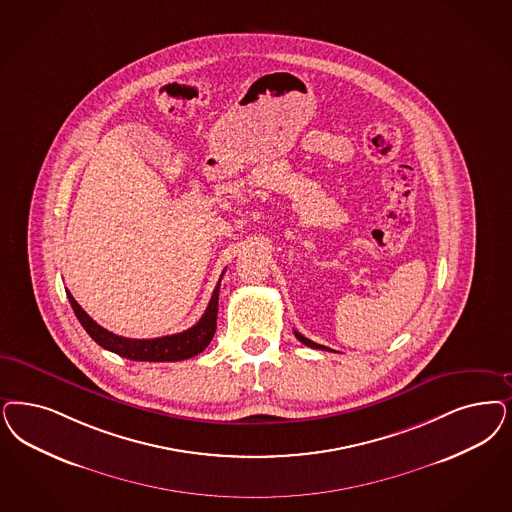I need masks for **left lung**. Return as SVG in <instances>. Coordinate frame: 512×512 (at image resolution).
<instances>
[{"label": "left lung", "mask_w": 512, "mask_h": 512, "mask_svg": "<svg viewBox=\"0 0 512 512\" xmlns=\"http://www.w3.org/2000/svg\"><path fill=\"white\" fill-rule=\"evenodd\" d=\"M295 336L299 338L300 342H302L304 346H310V348H316V350H329V348H325V346H321V344H316V342H312L310 338H306V336L300 335V333H297V331H295Z\"/></svg>", "instance_id": "left-lung-1"}]
</instances>
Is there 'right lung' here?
<instances>
[{
    "mask_svg": "<svg viewBox=\"0 0 512 512\" xmlns=\"http://www.w3.org/2000/svg\"><path fill=\"white\" fill-rule=\"evenodd\" d=\"M223 274H225V270H223ZM223 274H221V278H223ZM221 278L213 289L212 299H210L204 316L196 325L183 333H177V335L160 336V338H149V340L113 335L111 331H107L90 318L89 314L77 304V300L73 299L70 291H66V295L70 299L75 316L81 321V325L85 327L90 338L109 352L117 353L130 361H183V359H189V357L204 352L208 348V344L212 342L215 327H217Z\"/></svg>",
    "mask_w": 512,
    "mask_h": 512,
    "instance_id": "obj_1",
    "label": "right lung"
}]
</instances>
